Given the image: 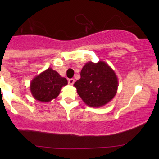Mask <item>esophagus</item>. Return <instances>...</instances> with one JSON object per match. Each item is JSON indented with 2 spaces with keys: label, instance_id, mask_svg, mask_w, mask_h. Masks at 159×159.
Returning a JSON list of instances; mask_svg holds the SVG:
<instances>
[{
  "label": "esophagus",
  "instance_id": "34e87169",
  "mask_svg": "<svg viewBox=\"0 0 159 159\" xmlns=\"http://www.w3.org/2000/svg\"><path fill=\"white\" fill-rule=\"evenodd\" d=\"M75 79H73V78H70V79L68 80V84H70V85H73L74 83H75Z\"/></svg>",
  "mask_w": 159,
  "mask_h": 159
}]
</instances>
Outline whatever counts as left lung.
I'll return each instance as SVG.
<instances>
[{"instance_id":"8db88e82","label":"left lung","mask_w":159,"mask_h":159,"mask_svg":"<svg viewBox=\"0 0 159 159\" xmlns=\"http://www.w3.org/2000/svg\"><path fill=\"white\" fill-rule=\"evenodd\" d=\"M81 78L74 84L83 102L92 108H100L113 99L118 91V81L115 70L100 61H89L81 71Z\"/></svg>"}]
</instances>
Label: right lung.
<instances>
[{
    "mask_svg": "<svg viewBox=\"0 0 159 159\" xmlns=\"http://www.w3.org/2000/svg\"><path fill=\"white\" fill-rule=\"evenodd\" d=\"M68 84L65 78L49 68L37 75L30 81V90L34 98L41 102H49L59 95L63 86Z\"/></svg>",
    "mask_w": 159,
    "mask_h": 159,
    "instance_id": "right-lung-1",
    "label": "right lung"
}]
</instances>
